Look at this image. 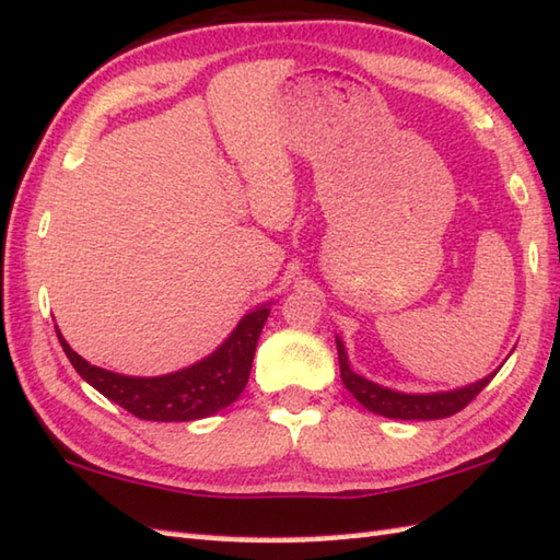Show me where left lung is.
<instances>
[{
  "instance_id": "1",
  "label": "left lung",
  "mask_w": 560,
  "mask_h": 560,
  "mask_svg": "<svg viewBox=\"0 0 560 560\" xmlns=\"http://www.w3.org/2000/svg\"><path fill=\"white\" fill-rule=\"evenodd\" d=\"M338 360H340L342 384L348 386V392L364 406V409L386 416V419H401V421L448 419V416L463 411L465 406L470 404L494 377V374H490V377H485L470 386H463V389H455V392L401 394V392L384 389V386L364 380L360 374H354L350 370L348 354H345V345L340 340H338Z\"/></svg>"
}]
</instances>
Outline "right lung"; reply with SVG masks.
<instances>
[{
    "mask_svg": "<svg viewBox=\"0 0 560 560\" xmlns=\"http://www.w3.org/2000/svg\"><path fill=\"white\" fill-rule=\"evenodd\" d=\"M269 308H257L242 318V323L230 335L218 352L208 360L192 364L166 377H125L95 364L85 362L78 352L70 350L58 330V340L63 352L78 370L80 377L119 404L121 409L144 421H196L225 409L245 392L254 350H257L259 332L267 323Z\"/></svg>",
    "mask_w": 560,
    "mask_h": 560,
    "instance_id": "obj_1",
    "label": "right lung"
}]
</instances>
